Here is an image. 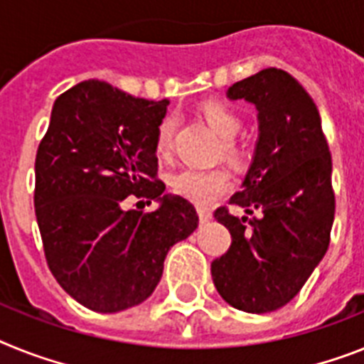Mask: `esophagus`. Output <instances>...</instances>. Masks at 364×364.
<instances>
[{
    "mask_svg": "<svg viewBox=\"0 0 364 364\" xmlns=\"http://www.w3.org/2000/svg\"><path fill=\"white\" fill-rule=\"evenodd\" d=\"M198 216H200V222H209L213 218V213L207 207H198Z\"/></svg>",
    "mask_w": 364,
    "mask_h": 364,
    "instance_id": "34e87169",
    "label": "esophagus"
}]
</instances>
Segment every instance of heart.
Returning <instances> with one entry per match:
<instances>
[{"label":"heart","instance_id":"heart-1","mask_svg":"<svg viewBox=\"0 0 364 364\" xmlns=\"http://www.w3.org/2000/svg\"><path fill=\"white\" fill-rule=\"evenodd\" d=\"M201 114L207 124L224 140V154L231 161L242 157V149L235 142V136L242 129V118L239 112L222 102H207L201 105ZM173 133H176V118L164 116L155 129V149L161 157H166L172 151ZM231 177L225 170H198L185 168L172 177V188L179 196L194 201L198 205H209L218 196L231 188Z\"/></svg>","mask_w":364,"mask_h":364}]
</instances>
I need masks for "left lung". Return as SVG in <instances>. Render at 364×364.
<instances>
[{"label":"left lung","instance_id":"8db88e82","mask_svg":"<svg viewBox=\"0 0 364 364\" xmlns=\"http://www.w3.org/2000/svg\"><path fill=\"white\" fill-rule=\"evenodd\" d=\"M229 100L257 107L259 140L242 191L215 218L231 246L210 262L218 294L246 313L276 311L300 292L328 252L335 218L331 154L318 109L291 73L267 68L228 90Z\"/></svg>","mask_w":364,"mask_h":364}]
</instances>
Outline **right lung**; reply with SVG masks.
Here are the masks:
<instances>
[{
    "instance_id": "1",
    "label": "right lung",
    "mask_w": 364,
    "mask_h": 364,
    "mask_svg": "<svg viewBox=\"0 0 364 364\" xmlns=\"http://www.w3.org/2000/svg\"><path fill=\"white\" fill-rule=\"evenodd\" d=\"M168 103L83 81L55 100L38 144L35 215L46 261L64 291L96 313L149 298L168 250L198 228L191 201L160 196L155 129ZM129 196L161 205L154 213L125 211Z\"/></svg>"
}]
</instances>
